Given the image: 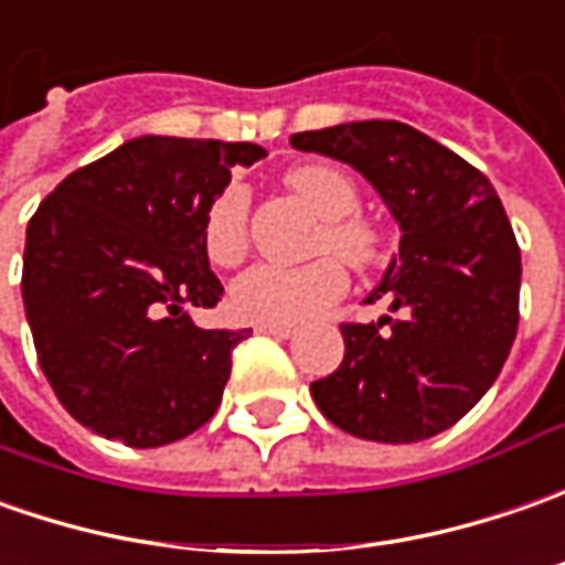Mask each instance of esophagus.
Returning <instances> with one entry per match:
<instances>
[{"mask_svg": "<svg viewBox=\"0 0 565 565\" xmlns=\"http://www.w3.org/2000/svg\"><path fill=\"white\" fill-rule=\"evenodd\" d=\"M259 334H268V338H294L297 328L294 324H256Z\"/></svg>", "mask_w": 565, "mask_h": 565, "instance_id": "1", "label": "esophagus"}]
</instances>
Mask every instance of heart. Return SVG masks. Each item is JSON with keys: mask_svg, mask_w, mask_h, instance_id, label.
Wrapping results in <instances>:
<instances>
[{"mask_svg": "<svg viewBox=\"0 0 565 565\" xmlns=\"http://www.w3.org/2000/svg\"><path fill=\"white\" fill-rule=\"evenodd\" d=\"M284 184L324 218L319 249H331L356 268L379 263L381 231L356 215L360 190L350 174L331 166H297L284 174ZM203 244L215 265L244 259L249 246V193L244 186L231 184L215 193L205 209ZM340 260L321 256L306 265H253L231 284V309L256 324H300L347 290V268Z\"/></svg>", "mask_w": 565, "mask_h": 565, "instance_id": "obj_1", "label": "heart"}]
</instances>
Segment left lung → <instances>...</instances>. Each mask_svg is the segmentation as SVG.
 Wrapping results in <instances>:
<instances>
[{
    "mask_svg": "<svg viewBox=\"0 0 565 565\" xmlns=\"http://www.w3.org/2000/svg\"><path fill=\"white\" fill-rule=\"evenodd\" d=\"M290 147L356 168L399 224V256L369 294L391 316L343 321V362L312 399L353 438H435L484 397L519 328L522 259L494 186L399 121L302 130Z\"/></svg>",
    "mask_w": 565,
    "mask_h": 565,
    "instance_id": "8db88e82",
    "label": "left lung"
}]
</instances>
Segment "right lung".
<instances>
[{
  "mask_svg": "<svg viewBox=\"0 0 565 565\" xmlns=\"http://www.w3.org/2000/svg\"><path fill=\"white\" fill-rule=\"evenodd\" d=\"M256 143L137 137L71 171L40 203L24 244V312L58 403L127 447H162L215 416L231 353L249 331L190 319L224 287L203 218Z\"/></svg>",
  "mask_w": 565,
  "mask_h": 565,
  "instance_id": "obj_1",
  "label": "right lung"
}]
</instances>
